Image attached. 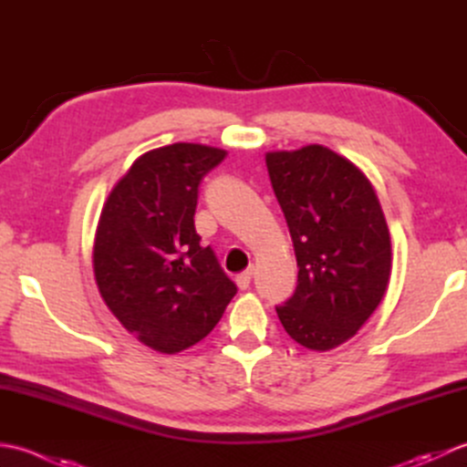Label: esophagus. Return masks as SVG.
Returning a JSON list of instances; mask_svg holds the SVG:
<instances>
[{
  "mask_svg": "<svg viewBox=\"0 0 467 467\" xmlns=\"http://www.w3.org/2000/svg\"><path fill=\"white\" fill-rule=\"evenodd\" d=\"M251 279H253V266H251V269H246L244 273H241L239 276H236V285H239L241 291H244V289H249Z\"/></svg>",
  "mask_w": 467,
  "mask_h": 467,
  "instance_id": "esophagus-1",
  "label": "esophagus"
}]
</instances>
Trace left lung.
<instances>
[{
	"mask_svg": "<svg viewBox=\"0 0 467 467\" xmlns=\"http://www.w3.org/2000/svg\"><path fill=\"white\" fill-rule=\"evenodd\" d=\"M295 246L299 285L276 315L299 345L329 351L361 329L391 276V236L375 188L321 144L266 152Z\"/></svg>",
	"mask_w": 467,
	"mask_h": 467,
	"instance_id": "obj_1",
	"label": "left lung"
}]
</instances>
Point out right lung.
Listing matches in <instances>:
<instances>
[{
    "label": "right lung",
    "mask_w": 467,
    "mask_h": 467,
    "mask_svg": "<svg viewBox=\"0 0 467 467\" xmlns=\"http://www.w3.org/2000/svg\"><path fill=\"white\" fill-rule=\"evenodd\" d=\"M224 156L223 148L192 142L138 156L98 221V291L124 329L158 353L204 339L236 293L194 231L198 184Z\"/></svg>",
    "instance_id": "add662e5"
}]
</instances>
